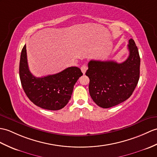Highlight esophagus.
<instances>
[{"label":"esophagus","instance_id":"esophagus-1","mask_svg":"<svg viewBox=\"0 0 157 157\" xmlns=\"http://www.w3.org/2000/svg\"><path fill=\"white\" fill-rule=\"evenodd\" d=\"M87 70V65L86 64L83 65L82 66V67H81V70H82V71L83 73V74H86Z\"/></svg>","mask_w":157,"mask_h":157}]
</instances>
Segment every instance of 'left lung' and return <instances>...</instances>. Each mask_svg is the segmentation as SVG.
<instances>
[{"mask_svg": "<svg viewBox=\"0 0 157 157\" xmlns=\"http://www.w3.org/2000/svg\"><path fill=\"white\" fill-rule=\"evenodd\" d=\"M129 56L122 63L91 60L86 75L90 79L89 92L93 101L103 108L114 106L132 95L140 77V59L132 39L128 45Z\"/></svg>", "mask_w": 157, "mask_h": 157, "instance_id": "8db88e82", "label": "left lung"}]
</instances>
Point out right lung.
Here are the masks:
<instances>
[{
    "label": "right lung",
    "mask_w": 157,
    "mask_h": 157,
    "mask_svg": "<svg viewBox=\"0 0 157 157\" xmlns=\"http://www.w3.org/2000/svg\"><path fill=\"white\" fill-rule=\"evenodd\" d=\"M83 75L77 67H67L56 74L36 78L29 71L26 45L22 49L19 63L21 85L33 103L49 110L65 107L71 97L74 86Z\"/></svg>",
    "instance_id": "right-lung-1"
}]
</instances>
